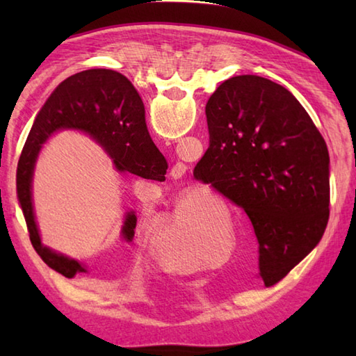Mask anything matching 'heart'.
<instances>
[{
    "mask_svg": "<svg viewBox=\"0 0 356 356\" xmlns=\"http://www.w3.org/2000/svg\"><path fill=\"white\" fill-rule=\"evenodd\" d=\"M228 228L225 225H202L199 222L193 220V218L186 217L185 214H179L174 218L170 226H166L163 231L157 234L154 246L161 254L168 255V254H176L179 246L184 243L188 237H197L200 236H216V234H226ZM195 266L194 263H180V269L190 270Z\"/></svg>",
    "mask_w": 356,
    "mask_h": 356,
    "instance_id": "heart-1",
    "label": "heart"
}]
</instances>
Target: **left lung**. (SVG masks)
<instances>
[{
    "mask_svg": "<svg viewBox=\"0 0 356 356\" xmlns=\"http://www.w3.org/2000/svg\"><path fill=\"white\" fill-rule=\"evenodd\" d=\"M205 113L209 147L194 179L245 211L259 241L260 275L272 286L326 231V142L289 90L255 74L225 81Z\"/></svg>",
    "mask_w": 356,
    "mask_h": 356,
    "instance_id": "1",
    "label": "left lung"
}]
</instances>
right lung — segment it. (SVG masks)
<instances>
[{
  "mask_svg": "<svg viewBox=\"0 0 356 356\" xmlns=\"http://www.w3.org/2000/svg\"><path fill=\"white\" fill-rule=\"evenodd\" d=\"M61 128L81 130L101 143L118 171L145 179L162 177L165 157L151 140L145 124V107L138 90L124 74L108 69H92L63 81L38 111L32 130L22 148L17 168V195L24 214L30 241L49 268L67 278L87 269L76 260L42 246L32 205V177L42 143ZM134 213H128L122 236L131 241L136 228Z\"/></svg>",
  "mask_w": 356,
  "mask_h": 356,
  "instance_id": "1",
  "label": "right lung"
}]
</instances>
